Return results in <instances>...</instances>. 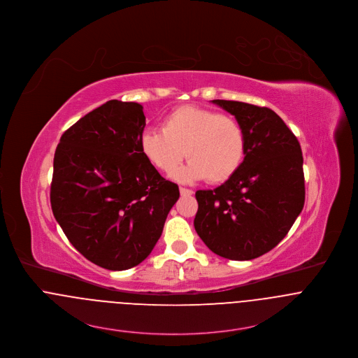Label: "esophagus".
<instances>
[{
    "label": "esophagus",
    "instance_id": "1",
    "mask_svg": "<svg viewBox=\"0 0 358 358\" xmlns=\"http://www.w3.org/2000/svg\"><path fill=\"white\" fill-rule=\"evenodd\" d=\"M179 192H180V194L182 195L193 194V190H190V189H185V187H180V189H179Z\"/></svg>",
    "mask_w": 358,
    "mask_h": 358
}]
</instances>
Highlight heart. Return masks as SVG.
Masks as SVG:
<instances>
[{
	"instance_id": "heart-1",
	"label": "heart",
	"mask_w": 358,
	"mask_h": 358,
	"mask_svg": "<svg viewBox=\"0 0 358 358\" xmlns=\"http://www.w3.org/2000/svg\"><path fill=\"white\" fill-rule=\"evenodd\" d=\"M162 129L142 132L141 150L166 175L175 172L186 153L190 162L178 172L180 180L208 178L210 183H223L243 160L245 134L231 116L186 105L168 113Z\"/></svg>"
}]
</instances>
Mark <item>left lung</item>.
<instances>
[{
    "label": "left lung",
    "mask_w": 358,
    "mask_h": 358,
    "mask_svg": "<svg viewBox=\"0 0 358 358\" xmlns=\"http://www.w3.org/2000/svg\"><path fill=\"white\" fill-rule=\"evenodd\" d=\"M245 134L238 171L213 190H198L194 228L203 243L228 260H253L290 231L305 203L299 142L269 108L213 99Z\"/></svg>",
    "instance_id": "1"
}]
</instances>
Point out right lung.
I'll list each match as a JSON object with an SVG mask.
<instances>
[{
  "instance_id": "right-lung-1",
  "label": "right lung",
  "mask_w": 358,
  "mask_h": 358,
  "mask_svg": "<svg viewBox=\"0 0 358 358\" xmlns=\"http://www.w3.org/2000/svg\"><path fill=\"white\" fill-rule=\"evenodd\" d=\"M143 106L110 99L65 131L50 185L53 215L72 246L109 271L145 260L179 198L141 150Z\"/></svg>"
}]
</instances>
